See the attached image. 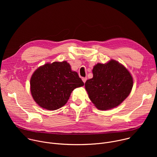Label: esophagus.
<instances>
[{
  "label": "esophagus",
  "mask_w": 157,
  "mask_h": 157,
  "mask_svg": "<svg viewBox=\"0 0 157 157\" xmlns=\"http://www.w3.org/2000/svg\"><path fill=\"white\" fill-rule=\"evenodd\" d=\"M82 81L85 83V82H86V80H87V78H86H86H82Z\"/></svg>",
  "instance_id": "34e87169"
}]
</instances>
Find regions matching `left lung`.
Instances as JSON below:
<instances>
[{
    "mask_svg": "<svg viewBox=\"0 0 157 157\" xmlns=\"http://www.w3.org/2000/svg\"><path fill=\"white\" fill-rule=\"evenodd\" d=\"M93 78L85 82L89 98L100 110H108L121 104L129 95L133 79L125 67L114 60L98 63Z\"/></svg>",
    "mask_w": 157,
    "mask_h": 157,
    "instance_id": "8db88e82",
    "label": "left lung"
}]
</instances>
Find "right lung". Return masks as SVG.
I'll list each match as a JSON object with an SVG mask.
<instances>
[{
  "label": "right lung",
  "mask_w": 157,
  "mask_h": 157,
  "mask_svg": "<svg viewBox=\"0 0 157 157\" xmlns=\"http://www.w3.org/2000/svg\"><path fill=\"white\" fill-rule=\"evenodd\" d=\"M84 86L78 73L66 61L47 63L38 68L30 79L31 94L35 101L47 110L63 106L76 87Z\"/></svg>",
  "instance_id": "1"
}]
</instances>
